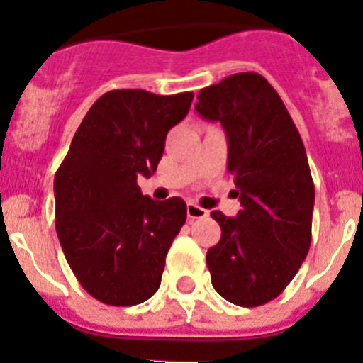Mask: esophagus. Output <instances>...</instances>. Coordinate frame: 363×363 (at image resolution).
<instances>
[{"instance_id": "34e87169", "label": "esophagus", "mask_w": 363, "mask_h": 363, "mask_svg": "<svg viewBox=\"0 0 363 363\" xmlns=\"http://www.w3.org/2000/svg\"><path fill=\"white\" fill-rule=\"evenodd\" d=\"M187 216L191 218V220H196V218H205V216H209V211L201 209L200 205L189 201V203H187Z\"/></svg>"}]
</instances>
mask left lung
<instances>
[{"label":"left lung","mask_w":363,"mask_h":363,"mask_svg":"<svg viewBox=\"0 0 363 363\" xmlns=\"http://www.w3.org/2000/svg\"><path fill=\"white\" fill-rule=\"evenodd\" d=\"M201 118L227 134V171L242 209L211 216L221 238L207 251L213 287L234 306L258 307L293 280L311 247L314 184L300 133L278 92L256 72L198 92Z\"/></svg>","instance_id":"obj_1"}]
</instances>
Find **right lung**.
Here are the masks:
<instances>
[{
  "mask_svg": "<svg viewBox=\"0 0 363 363\" xmlns=\"http://www.w3.org/2000/svg\"><path fill=\"white\" fill-rule=\"evenodd\" d=\"M192 92L158 96L118 89L94 101L54 176L56 233L83 289L107 306L149 300L162 284L165 256L187 218L182 198L143 196L184 120Z\"/></svg>",
  "mask_w": 363,
  "mask_h": 363,
  "instance_id": "add662e5",
  "label": "right lung"
}]
</instances>
